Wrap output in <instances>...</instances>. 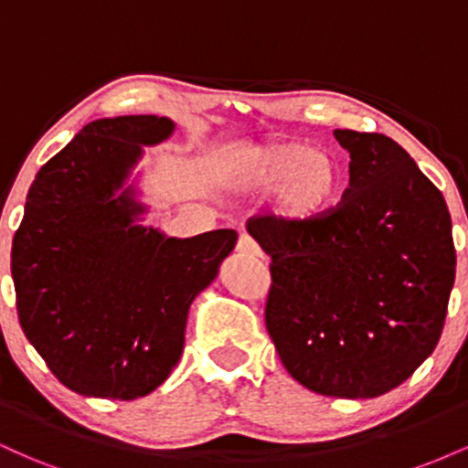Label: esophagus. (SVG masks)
Wrapping results in <instances>:
<instances>
[{"mask_svg":"<svg viewBox=\"0 0 468 468\" xmlns=\"http://www.w3.org/2000/svg\"><path fill=\"white\" fill-rule=\"evenodd\" d=\"M238 252H239V255H249V257H261V255H264V252H261V249H260V244H257V241L252 238H249L246 233L239 235Z\"/></svg>","mask_w":468,"mask_h":468,"instance_id":"esophagus-1","label":"esophagus"}]
</instances>
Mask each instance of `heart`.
<instances>
[{"label": "heart", "mask_w": 468, "mask_h": 468, "mask_svg": "<svg viewBox=\"0 0 468 468\" xmlns=\"http://www.w3.org/2000/svg\"><path fill=\"white\" fill-rule=\"evenodd\" d=\"M241 189L272 191V213L286 224H310L325 216L343 189L338 160L305 141H275L250 149L233 165Z\"/></svg>", "instance_id": "heart-1"}]
</instances>
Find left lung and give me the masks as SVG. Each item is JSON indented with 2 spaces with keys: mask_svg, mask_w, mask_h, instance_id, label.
<instances>
[{
  "mask_svg": "<svg viewBox=\"0 0 468 468\" xmlns=\"http://www.w3.org/2000/svg\"><path fill=\"white\" fill-rule=\"evenodd\" d=\"M350 186L310 224L250 219L272 260L266 327L283 367L310 391L376 399L399 388L442 335L455 279L442 193L383 133L335 130Z\"/></svg>",
  "mask_w": 468,
  "mask_h": 468,
  "instance_id": "obj_1",
  "label": "left lung"
}]
</instances>
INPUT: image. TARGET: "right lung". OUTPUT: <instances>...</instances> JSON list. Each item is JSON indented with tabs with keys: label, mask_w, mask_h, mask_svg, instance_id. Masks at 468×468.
<instances>
[{
	"label": "right lung",
	"mask_w": 468,
	"mask_h": 468,
	"mask_svg": "<svg viewBox=\"0 0 468 468\" xmlns=\"http://www.w3.org/2000/svg\"><path fill=\"white\" fill-rule=\"evenodd\" d=\"M166 116L88 122L41 166L13 239L19 324L50 372L80 396L133 400L163 385L185 350L189 308L216 282L233 229L169 238L144 227V147Z\"/></svg>",
	"instance_id": "add662e5"
}]
</instances>
